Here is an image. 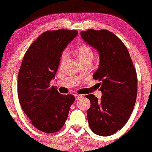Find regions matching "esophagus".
I'll return each instance as SVG.
<instances>
[{
  "instance_id": "esophagus-1",
  "label": "esophagus",
  "mask_w": 152,
  "mask_h": 152,
  "mask_svg": "<svg viewBox=\"0 0 152 152\" xmlns=\"http://www.w3.org/2000/svg\"><path fill=\"white\" fill-rule=\"evenodd\" d=\"M82 95H79V94L75 95V98H76V100H79V99H82Z\"/></svg>"
}]
</instances>
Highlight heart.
<instances>
[{"instance_id":"obj_1","label":"heart","mask_w":152,"mask_h":152,"mask_svg":"<svg viewBox=\"0 0 152 152\" xmlns=\"http://www.w3.org/2000/svg\"><path fill=\"white\" fill-rule=\"evenodd\" d=\"M75 53H76V56H77L78 59L81 64L85 63V62H88V63L91 64L93 59H94V51L87 45H82L79 46L78 48H76ZM67 50H63L60 55V59H59L60 63H63L65 59H67Z\"/></svg>"}]
</instances>
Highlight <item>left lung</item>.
Segmentation results:
<instances>
[{"label": "left lung", "mask_w": 152, "mask_h": 152, "mask_svg": "<svg viewBox=\"0 0 152 152\" xmlns=\"http://www.w3.org/2000/svg\"><path fill=\"white\" fill-rule=\"evenodd\" d=\"M81 36L97 49L100 65L93 74L99 80L100 100L94 95L85 96L90 101L87 121L92 131L100 136H110L121 129L129 118L137 93V77L129 53L124 42L106 29H88Z\"/></svg>", "instance_id": "obj_1"}]
</instances>
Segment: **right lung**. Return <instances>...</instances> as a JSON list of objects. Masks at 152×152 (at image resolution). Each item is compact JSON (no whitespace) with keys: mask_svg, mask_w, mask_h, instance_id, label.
<instances>
[{"mask_svg":"<svg viewBox=\"0 0 152 152\" xmlns=\"http://www.w3.org/2000/svg\"><path fill=\"white\" fill-rule=\"evenodd\" d=\"M77 34V31L63 28L45 31L28 48L20 67V104L32 125L45 133L57 132L63 127L75 101L74 96L60 94L50 82L61 53Z\"/></svg>","mask_w":152,"mask_h":152,"instance_id":"add662e5","label":"right lung"}]
</instances>
